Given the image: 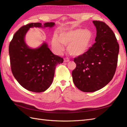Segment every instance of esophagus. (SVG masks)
I'll use <instances>...</instances> for the list:
<instances>
[{"label": "esophagus", "instance_id": "obj_1", "mask_svg": "<svg viewBox=\"0 0 127 127\" xmlns=\"http://www.w3.org/2000/svg\"><path fill=\"white\" fill-rule=\"evenodd\" d=\"M64 62H68L70 61V60H69V58H65L64 59Z\"/></svg>", "mask_w": 127, "mask_h": 127}]
</instances>
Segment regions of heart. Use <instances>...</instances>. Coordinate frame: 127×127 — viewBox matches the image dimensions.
Returning a JSON list of instances; mask_svg holds the SVG:
<instances>
[{
	"mask_svg": "<svg viewBox=\"0 0 127 127\" xmlns=\"http://www.w3.org/2000/svg\"><path fill=\"white\" fill-rule=\"evenodd\" d=\"M92 38L93 34L90 30L77 29L62 32L58 38L54 36L52 40V45L58 54H62L64 51L63 44L68 45L67 50L70 54L78 56L88 51Z\"/></svg>",
	"mask_w": 127,
	"mask_h": 127,
	"instance_id": "heart-1",
	"label": "heart"
}]
</instances>
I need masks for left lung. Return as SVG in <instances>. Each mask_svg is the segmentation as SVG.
<instances>
[{"mask_svg": "<svg viewBox=\"0 0 127 127\" xmlns=\"http://www.w3.org/2000/svg\"><path fill=\"white\" fill-rule=\"evenodd\" d=\"M96 28V42L82 55L75 57L72 71L75 86L83 92L102 89L113 79L115 73L119 44L114 32L103 22H93Z\"/></svg>", "mask_w": 127, "mask_h": 127, "instance_id": "obj_1", "label": "left lung"}]
</instances>
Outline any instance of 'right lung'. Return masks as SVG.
<instances>
[{"instance_id":"obj_1","label":"right lung","mask_w":127,"mask_h":127,"mask_svg":"<svg viewBox=\"0 0 127 127\" xmlns=\"http://www.w3.org/2000/svg\"><path fill=\"white\" fill-rule=\"evenodd\" d=\"M52 22L30 23L24 25L14 34L9 45L12 72L18 82L26 90L41 93L50 87L54 79L56 66L63 62V58L54 55L44 43L32 49L26 45L24 38L31 28H52Z\"/></svg>"}]
</instances>
